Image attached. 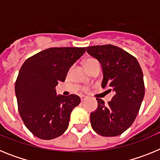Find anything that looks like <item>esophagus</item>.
Returning <instances> with one entry per match:
<instances>
[{
    "label": "esophagus",
    "instance_id": "1",
    "mask_svg": "<svg viewBox=\"0 0 160 160\" xmlns=\"http://www.w3.org/2000/svg\"><path fill=\"white\" fill-rule=\"evenodd\" d=\"M86 98H87V96H85V95H82V96H81V100H82V102L84 101V100L86 99Z\"/></svg>",
    "mask_w": 160,
    "mask_h": 160
}]
</instances>
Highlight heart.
I'll list each match as a JSON object with an SVG mask.
<instances>
[{
    "label": "heart",
    "instance_id": "obj_1",
    "mask_svg": "<svg viewBox=\"0 0 160 160\" xmlns=\"http://www.w3.org/2000/svg\"><path fill=\"white\" fill-rule=\"evenodd\" d=\"M96 62V61L94 60V59H88V60H87L86 62H85V66H86V67L88 66H90V65H91L92 63H94Z\"/></svg>",
    "mask_w": 160,
    "mask_h": 160
}]
</instances>
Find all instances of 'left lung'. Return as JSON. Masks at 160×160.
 I'll list each match as a JSON object with an SVG mask.
<instances>
[{
    "label": "left lung",
    "mask_w": 160,
    "mask_h": 160,
    "mask_svg": "<svg viewBox=\"0 0 160 160\" xmlns=\"http://www.w3.org/2000/svg\"><path fill=\"white\" fill-rule=\"evenodd\" d=\"M87 52L101 64L102 87L114 92L107 105L102 99L96 98L98 108L90 113L92 128L102 136L121 135L135 121L143 99L142 69L135 57L118 46H88Z\"/></svg>",
    "instance_id": "8db88e82"
}]
</instances>
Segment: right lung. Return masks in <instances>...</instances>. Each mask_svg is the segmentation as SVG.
<instances>
[{
  "instance_id": "1",
  "label": "right lung",
  "mask_w": 160,
  "mask_h": 160,
  "mask_svg": "<svg viewBox=\"0 0 160 160\" xmlns=\"http://www.w3.org/2000/svg\"><path fill=\"white\" fill-rule=\"evenodd\" d=\"M85 52V47L49 48L29 58L20 69L15 84L18 111L38 138L49 140L67 129L71 111L81 99L76 94L57 95L55 87Z\"/></svg>"
}]
</instances>
